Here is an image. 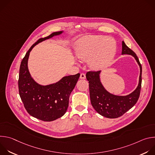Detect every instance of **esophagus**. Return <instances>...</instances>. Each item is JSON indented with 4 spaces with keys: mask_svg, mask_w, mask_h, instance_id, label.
Returning a JSON list of instances; mask_svg holds the SVG:
<instances>
[{
    "mask_svg": "<svg viewBox=\"0 0 155 155\" xmlns=\"http://www.w3.org/2000/svg\"><path fill=\"white\" fill-rule=\"evenodd\" d=\"M80 78L81 79H85V78H86V75H85V74H84V73H81V74H80Z\"/></svg>",
    "mask_w": 155,
    "mask_h": 155,
    "instance_id": "esophagus-1",
    "label": "esophagus"
}]
</instances>
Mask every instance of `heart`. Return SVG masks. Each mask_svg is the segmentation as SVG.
I'll return each mask as SVG.
<instances>
[{
  "instance_id": "heart-1",
  "label": "heart",
  "mask_w": 155,
  "mask_h": 155,
  "mask_svg": "<svg viewBox=\"0 0 155 155\" xmlns=\"http://www.w3.org/2000/svg\"><path fill=\"white\" fill-rule=\"evenodd\" d=\"M116 51L115 42L107 37L89 35L80 39L76 45L75 54L78 58L87 60L93 69H100L107 65Z\"/></svg>"
}]
</instances>
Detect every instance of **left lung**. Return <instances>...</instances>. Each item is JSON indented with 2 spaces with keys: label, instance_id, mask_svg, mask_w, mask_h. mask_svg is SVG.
<instances>
[{
  "label": "left lung",
  "instance_id": "obj_1",
  "mask_svg": "<svg viewBox=\"0 0 155 155\" xmlns=\"http://www.w3.org/2000/svg\"><path fill=\"white\" fill-rule=\"evenodd\" d=\"M122 54L133 56L139 65L140 74L136 89L129 95L116 96L108 93L100 80L99 71H89L86 74L89 82L91 103L96 111L102 116L108 118H117L124 114L137 102L140 96L142 84V65L136 54L122 41Z\"/></svg>",
  "mask_w": 155,
  "mask_h": 155
}]
</instances>
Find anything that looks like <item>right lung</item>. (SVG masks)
Masks as SVG:
<instances>
[{"mask_svg": "<svg viewBox=\"0 0 155 155\" xmlns=\"http://www.w3.org/2000/svg\"><path fill=\"white\" fill-rule=\"evenodd\" d=\"M62 33V31L53 32L38 39L28 51L20 65L18 89L21 101L29 115L44 121H54L65 114L69 106L70 94L80 74L66 76L56 83L42 86L31 77L28 61L31 51L37 44Z\"/></svg>", "mask_w": 155, "mask_h": 155, "instance_id": "add662e5", "label": "right lung"}]
</instances>
